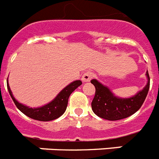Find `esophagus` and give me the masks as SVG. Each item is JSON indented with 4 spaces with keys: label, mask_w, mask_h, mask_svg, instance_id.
<instances>
[{
    "label": "esophagus",
    "mask_w": 159,
    "mask_h": 159,
    "mask_svg": "<svg viewBox=\"0 0 159 159\" xmlns=\"http://www.w3.org/2000/svg\"><path fill=\"white\" fill-rule=\"evenodd\" d=\"M92 77H93L92 72L87 71L83 75H82L81 80L83 81V82H89V81H90V80L92 79Z\"/></svg>",
    "instance_id": "esophagus-1"
}]
</instances>
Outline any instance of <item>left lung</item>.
I'll return each instance as SVG.
<instances>
[{"label":"left lung","mask_w":159,"mask_h":159,"mask_svg":"<svg viewBox=\"0 0 159 159\" xmlns=\"http://www.w3.org/2000/svg\"><path fill=\"white\" fill-rule=\"evenodd\" d=\"M148 82L142 90L130 98L116 97L110 89L103 85L97 80H92L91 83L95 87V96L92 101L93 111L98 116L109 120L124 119L135 113L144 103L148 89L150 79L146 72Z\"/></svg>","instance_id":"left-lung-1"}]
</instances>
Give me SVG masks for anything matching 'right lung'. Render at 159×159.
<instances>
[{
	"mask_svg": "<svg viewBox=\"0 0 159 159\" xmlns=\"http://www.w3.org/2000/svg\"><path fill=\"white\" fill-rule=\"evenodd\" d=\"M81 84H82V82L80 80L73 81L66 87H65L57 95V97L49 103L46 104L44 106L39 107H29L20 103L15 99L12 94L11 88L9 86L8 80H7V89H8L9 93L15 102V106L17 107V108L29 117L34 120H41V121H49V120H55L63 115L66 110L70 95L71 94L74 90H75Z\"/></svg>",
	"mask_w": 159,
	"mask_h": 159,
	"instance_id": "right-lung-1",
	"label": "right lung"
}]
</instances>
